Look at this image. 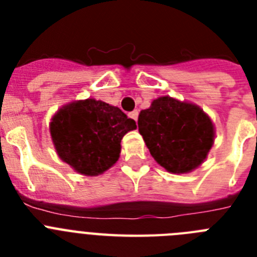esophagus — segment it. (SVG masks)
I'll return each instance as SVG.
<instances>
[{"mask_svg":"<svg viewBox=\"0 0 257 257\" xmlns=\"http://www.w3.org/2000/svg\"><path fill=\"white\" fill-rule=\"evenodd\" d=\"M130 117L133 118V119H135L136 122H138V117H139V110H138V109L133 110V112L130 113Z\"/></svg>","mask_w":257,"mask_h":257,"instance_id":"esophagus-1","label":"esophagus"}]
</instances>
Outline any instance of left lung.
I'll use <instances>...</instances> for the list:
<instances>
[{
  "label": "left lung",
  "mask_w": 257,
  "mask_h": 257,
  "mask_svg": "<svg viewBox=\"0 0 257 257\" xmlns=\"http://www.w3.org/2000/svg\"><path fill=\"white\" fill-rule=\"evenodd\" d=\"M139 133L154 160L172 174L198 167L213 144V124L194 104L158 97L138 119Z\"/></svg>",
  "instance_id": "left-lung-1"
}]
</instances>
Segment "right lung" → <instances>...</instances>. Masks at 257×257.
Masks as SVG:
<instances>
[{"label":"right lung","instance_id":"right-lung-1","mask_svg":"<svg viewBox=\"0 0 257 257\" xmlns=\"http://www.w3.org/2000/svg\"><path fill=\"white\" fill-rule=\"evenodd\" d=\"M136 122L101 100L74 101L52 117V142L61 160L88 176L103 174L117 162L121 140Z\"/></svg>","mask_w":257,"mask_h":257}]
</instances>
